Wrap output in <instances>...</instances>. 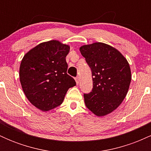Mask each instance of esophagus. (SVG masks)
<instances>
[{
	"instance_id": "34e87169",
	"label": "esophagus",
	"mask_w": 151,
	"mask_h": 151,
	"mask_svg": "<svg viewBox=\"0 0 151 151\" xmlns=\"http://www.w3.org/2000/svg\"><path fill=\"white\" fill-rule=\"evenodd\" d=\"M75 81H76V83H77V84H79V77H76Z\"/></svg>"
}]
</instances>
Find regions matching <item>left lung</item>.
Instances as JSON below:
<instances>
[{
	"mask_svg": "<svg viewBox=\"0 0 151 151\" xmlns=\"http://www.w3.org/2000/svg\"><path fill=\"white\" fill-rule=\"evenodd\" d=\"M92 74L93 89L84 93L86 106L97 116L111 113L129 91L131 72L127 60L119 50L102 42L79 48Z\"/></svg>",
	"mask_w": 151,
	"mask_h": 151,
	"instance_id": "obj_1",
	"label": "left lung"
}]
</instances>
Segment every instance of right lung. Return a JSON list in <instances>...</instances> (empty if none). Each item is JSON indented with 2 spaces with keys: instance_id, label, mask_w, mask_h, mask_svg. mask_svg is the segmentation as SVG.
<instances>
[{
  "instance_id": "obj_1",
  "label": "right lung",
  "mask_w": 151,
  "mask_h": 151,
  "mask_svg": "<svg viewBox=\"0 0 151 151\" xmlns=\"http://www.w3.org/2000/svg\"><path fill=\"white\" fill-rule=\"evenodd\" d=\"M70 46L58 40L42 42L24 55L20 66V81L29 101L42 111L63 102L74 79L67 73L66 57Z\"/></svg>"
}]
</instances>
